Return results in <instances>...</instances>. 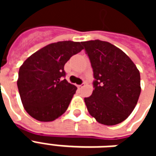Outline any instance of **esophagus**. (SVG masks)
Here are the masks:
<instances>
[{
	"instance_id": "esophagus-1",
	"label": "esophagus",
	"mask_w": 156,
	"mask_h": 156,
	"mask_svg": "<svg viewBox=\"0 0 156 156\" xmlns=\"http://www.w3.org/2000/svg\"><path fill=\"white\" fill-rule=\"evenodd\" d=\"M84 86H85V83H82V84L78 85V88H83V87H84Z\"/></svg>"
}]
</instances>
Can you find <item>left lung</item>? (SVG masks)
<instances>
[{
    "label": "left lung",
    "mask_w": 156,
    "mask_h": 156,
    "mask_svg": "<svg viewBox=\"0 0 156 156\" xmlns=\"http://www.w3.org/2000/svg\"><path fill=\"white\" fill-rule=\"evenodd\" d=\"M94 72V91L84 98L88 113L98 123L115 125L134 110L140 94V74L130 58L108 41H83Z\"/></svg>",
    "instance_id": "8db88e82"
}]
</instances>
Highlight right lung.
<instances>
[{"instance_id":"right-lung-1","label":"right lung","mask_w":156,"mask_h":156,"mask_svg":"<svg viewBox=\"0 0 156 156\" xmlns=\"http://www.w3.org/2000/svg\"><path fill=\"white\" fill-rule=\"evenodd\" d=\"M82 49L80 42L58 41L36 51L21 66L17 88L32 118L49 122L67 110L77 88L65 79L64 65Z\"/></svg>"}]
</instances>
